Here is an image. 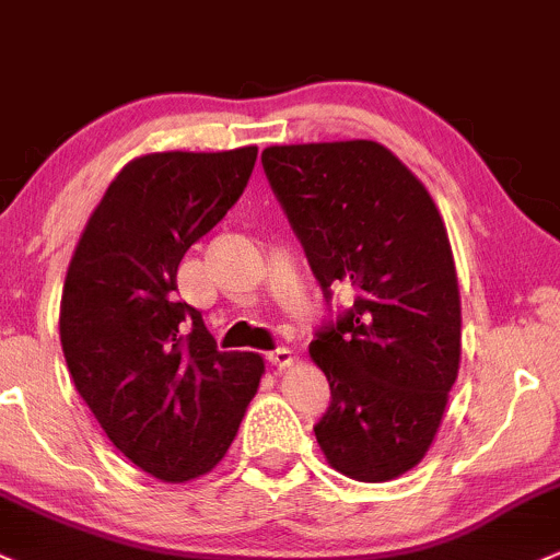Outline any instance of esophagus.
Masks as SVG:
<instances>
[{"instance_id":"34e87169","label":"esophagus","mask_w":560,"mask_h":560,"mask_svg":"<svg viewBox=\"0 0 560 560\" xmlns=\"http://www.w3.org/2000/svg\"><path fill=\"white\" fill-rule=\"evenodd\" d=\"M268 361L273 366H279V370H287V366H292L294 355H292L290 348H276V350H270V353H268Z\"/></svg>"}]
</instances>
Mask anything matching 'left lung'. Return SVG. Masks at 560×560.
Listing matches in <instances>:
<instances>
[{
	"label": "left lung",
	"instance_id": "left-lung-1",
	"mask_svg": "<svg viewBox=\"0 0 560 560\" xmlns=\"http://www.w3.org/2000/svg\"><path fill=\"white\" fill-rule=\"evenodd\" d=\"M322 284L353 308L311 342L331 404L316 441L353 481L398 478L425 457L459 372L463 313L444 218L407 164L374 140L262 151Z\"/></svg>",
	"mask_w": 560,
	"mask_h": 560
}]
</instances>
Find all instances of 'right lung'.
<instances>
[{
	"label": "right lung",
	"mask_w": 560,
	"mask_h": 560,
	"mask_svg": "<svg viewBox=\"0 0 560 560\" xmlns=\"http://www.w3.org/2000/svg\"><path fill=\"white\" fill-rule=\"evenodd\" d=\"M257 145L145 153L90 214L60 298V346L110 444L167 483L210 472L236 439L266 361L220 353L175 303L177 266L247 188Z\"/></svg>",
	"instance_id": "obj_1"
}]
</instances>
